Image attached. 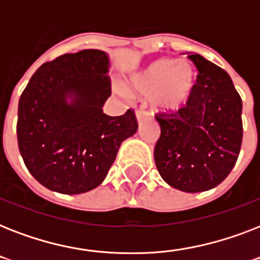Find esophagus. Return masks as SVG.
<instances>
[{
  "label": "esophagus",
  "mask_w": 260,
  "mask_h": 260,
  "mask_svg": "<svg viewBox=\"0 0 260 260\" xmlns=\"http://www.w3.org/2000/svg\"><path fill=\"white\" fill-rule=\"evenodd\" d=\"M147 116H148V113H147V112H144V110H136V120H138L139 122L142 121L143 118H146Z\"/></svg>",
  "instance_id": "esophagus-1"
}]
</instances>
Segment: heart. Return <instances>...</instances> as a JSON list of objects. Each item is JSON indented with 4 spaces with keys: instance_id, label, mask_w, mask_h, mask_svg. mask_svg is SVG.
<instances>
[{
    "instance_id": "heart-1",
    "label": "heart",
    "mask_w": 260,
    "mask_h": 260,
    "mask_svg": "<svg viewBox=\"0 0 260 260\" xmlns=\"http://www.w3.org/2000/svg\"><path fill=\"white\" fill-rule=\"evenodd\" d=\"M197 81L196 69L189 60L156 59L126 78L125 87L116 85L122 95L128 93L150 98L152 109L173 113L187 104Z\"/></svg>"
}]
</instances>
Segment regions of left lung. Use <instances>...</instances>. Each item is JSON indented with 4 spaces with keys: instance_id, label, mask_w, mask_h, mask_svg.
Segmentation results:
<instances>
[{
    "instance_id": "8db88e82",
    "label": "left lung",
    "mask_w": 260,
    "mask_h": 260,
    "mask_svg": "<svg viewBox=\"0 0 260 260\" xmlns=\"http://www.w3.org/2000/svg\"><path fill=\"white\" fill-rule=\"evenodd\" d=\"M198 70L186 106L158 114L154 159L163 181L198 193L220 185L238 160L243 139L242 98L225 70L202 55L187 52Z\"/></svg>"
}]
</instances>
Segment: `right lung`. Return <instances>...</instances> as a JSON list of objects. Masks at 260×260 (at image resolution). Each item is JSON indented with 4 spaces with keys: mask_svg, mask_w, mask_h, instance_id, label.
Returning <instances> with one entry per match:
<instances>
[{
    "mask_svg": "<svg viewBox=\"0 0 260 260\" xmlns=\"http://www.w3.org/2000/svg\"><path fill=\"white\" fill-rule=\"evenodd\" d=\"M109 55L64 54L39 67L18 101V150L32 177L62 194H81L105 179L121 143L138 131L134 110L112 117Z\"/></svg>",
    "mask_w": 260,
    "mask_h": 260,
    "instance_id": "add662e5",
    "label": "right lung"
}]
</instances>
